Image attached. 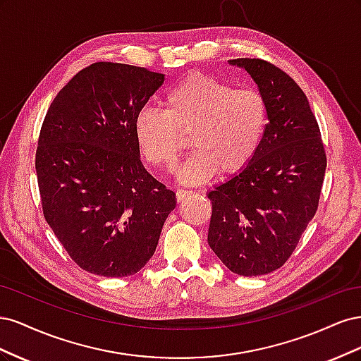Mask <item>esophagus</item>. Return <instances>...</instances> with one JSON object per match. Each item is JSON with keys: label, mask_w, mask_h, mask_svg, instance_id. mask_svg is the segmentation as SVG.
<instances>
[{"label": "esophagus", "mask_w": 361, "mask_h": 361, "mask_svg": "<svg viewBox=\"0 0 361 361\" xmlns=\"http://www.w3.org/2000/svg\"><path fill=\"white\" fill-rule=\"evenodd\" d=\"M192 195V191H188V190H178L176 192V199L178 202H183L185 199H188Z\"/></svg>", "instance_id": "obj_1"}]
</instances>
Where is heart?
I'll use <instances>...</instances> for the list:
<instances>
[{"instance_id":"obj_1","label":"heart","mask_w":361,"mask_h":361,"mask_svg":"<svg viewBox=\"0 0 361 361\" xmlns=\"http://www.w3.org/2000/svg\"><path fill=\"white\" fill-rule=\"evenodd\" d=\"M268 125L265 97L255 89H233L212 76L192 73L164 97V111L146 106L134 123L141 154L152 166L171 170L190 135L194 152L178 171L195 185L218 173L236 174L257 155Z\"/></svg>"}]
</instances>
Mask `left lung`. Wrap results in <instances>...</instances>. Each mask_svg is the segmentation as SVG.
<instances>
[{
    "instance_id": "1",
    "label": "left lung",
    "mask_w": 361,
    "mask_h": 361,
    "mask_svg": "<svg viewBox=\"0 0 361 361\" xmlns=\"http://www.w3.org/2000/svg\"><path fill=\"white\" fill-rule=\"evenodd\" d=\"M265 97L268 125L250 166L207 191V244L244 277L279 269L318 209L326 158L307 96L288 73L259 59L228 60Z\"/></svg>"
}]
</instances>
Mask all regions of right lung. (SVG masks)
<instances>
[{"label":"right lung","instance_id":"obj_1","mask_svg":"<svg viewBox=\"0 0 361 361\" xmlns=\"http://www.w3.org/2000/svg\"><path fill=\"white\" fill-rule=\"evenodd\" d=\"M166 75L93 63L63 87L40 129L43 215L72 260L102 277L133 276L154 256L176 194L145 169L134 123Z\"/></svg>","mask_w":361,"mask_h":361}]
</instances>
